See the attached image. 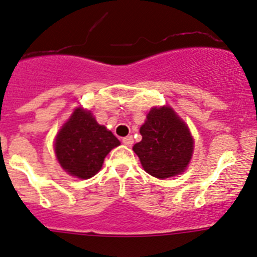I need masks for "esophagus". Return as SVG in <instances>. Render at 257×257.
I'll return each mask as SVG.
<instances>
[{
	"label": "esophagus",
	"mask_w": 257,
	"mask_h": 257,
	"mask_svg": "<svg viewBox=\"0 0 257 257\" xmlns=\"http://www.w3.org/2000/svg\"><path fill=\"white\" fill-rule=\"evenodd\" d=\"M121 142H123V144L125 145V147H132L134 143V140H133V137L129 136V137L123 138V139H121Z\"/></svg>",
	"instance_id": "34e87169"
}]
</instances>
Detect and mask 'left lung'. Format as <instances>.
<instances>
[{
    "label": "left lung",
    "mask_w": 257,
    "mask_h": 257,
    "mask_svg": "<svg viewBox=\"0 0 257 257\" xmlns=\"http://www.w3.org/2000/svg\"><path fill=\"white\" fill-rule=\"evenodd\" d=\"M142 142L133 147L142 166L151 176L169 178L190 164L194 142L187 124L171 107H154L140 126Z\"/></svg>",
    "instance_id": "1"
}]
</instances>
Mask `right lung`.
<instances>
[{
  "label": "right lung",
  "instance_id": "1",
  "mask_svg": "<svg viewBox=\"0 0 257 257\" xmlns=\"http://www.w3.org/2000/svg\"><path fill=\"white\" fill-rule=\"evenodd\" d=\"M118 145L119 140L97 123L91 110L77 107L56 134L54 149L67 174L87 180L101 170L104 158Z\"/></svg>",
  "mask_w": 257,
  "mask_h": 257
}]
</instances>
